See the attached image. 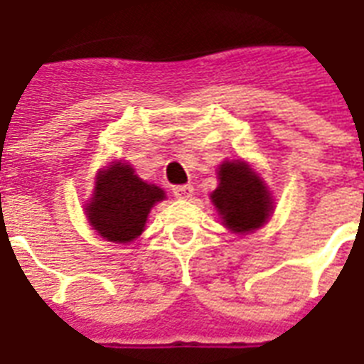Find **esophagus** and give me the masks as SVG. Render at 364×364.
Returning a JSON list of instances; mask_svg holds the SVG:
<instances>
[{"instance_id": "1", "label": "esophagus", "mask_w": 364, "mask_h": 364, "mask_svg": "<svg viewBox=\"0 0 364 364\" xmlns=\"http://www.w3.org/2000/svg\"><path fill=\"white\" fill-rule=\"evenodd\" d=\"M173 193H174V197H176V199H190V197L193 196V188H191L190 184H188V186H176V188L173 190Z\"/></svg>"}]
</instances>
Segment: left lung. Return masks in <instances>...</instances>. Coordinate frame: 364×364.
<instances>
[{
	"mask_svg": "<svg viewBox=\"0 0 364 364\" xmlns=\"http://www.w3.org/2000/svg\"><path fill=\"white\" fill-rule=\"evenodd\" d=\"M218 188L210 203L222 226L232 233L247 235L266 226L275 210V199L266 180L245 159H226L216 168Z\"/></svg>",
	"mask_w": 364,
	"mask_h": 364,
	"instance_id": "1",
	"label": "left lung"
}]
</instances>
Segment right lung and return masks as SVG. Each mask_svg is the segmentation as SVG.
Listing matches in <instances>:
<instances>
[{
	"instance_id": "right-lung-1",
	"label": "right lung",
	"mask_w": 364,
	"mask_h": 364,
	"mask_svg": "<svg viewBox=\"0 0 364 364\" xmlns=\"http://www.w3.org/2000/svg\"><path fill=\"white\" fill-rule=\"evenodd\" d=\"M163 199V188L148 184L129 163L114 159L95 176V190L85 203L87 222L106 241L131 243L142 235L151 208Z\"/></svg>"
}]
</instances>
